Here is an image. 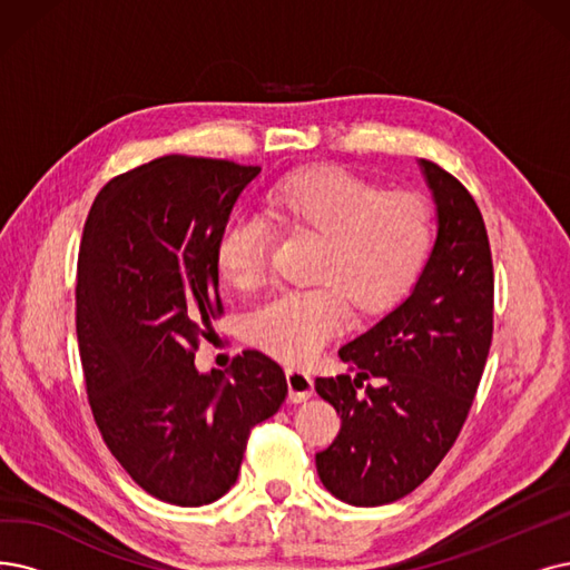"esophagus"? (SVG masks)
I'll return each mask as SVG.
<instances>
[{"label":"esophagus","instance_id":"obj_1","mask_svg":"<svg viewBox=\"0 0 570 570\" xmlns=\"http://www.w3.org/2000/svg\"><path fill=\"white\" fill-rule=\"evenodd\" d=\"M285 376H287V389H289V402L299 404L313 395V376L306 370L287 367Z\"/></svg>","mask_w":570,"mask_h":570}]
</instances>
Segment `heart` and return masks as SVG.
Instances as JSON below:
<instances>
[{"label": "heart", "instance_id": "1", "mask_svg": "<svg viewBox=\"0 0 570 570\" xmlns=\"http://www.w3.org/2000/svg\"><path fill=\"white\" fill-rule=\"evenodd\" d=\"M273 226L317 236L311 278L304 289H281L249 315V338L266 353L306 362L348 321V302L376 313L397 302L416 281L430 247V203L412 191H385L338 168H315L281 179L262 198ZM268 226L236 210L215 240L222 278L253 289L264 281Z\"/></svg>", "mask_w": 570, "mask_h": 570}]
</instances>
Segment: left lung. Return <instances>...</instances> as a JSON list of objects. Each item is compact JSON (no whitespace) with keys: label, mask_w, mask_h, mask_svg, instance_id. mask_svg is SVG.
<instances>
[{"label":"left lung","mask_w":570,"mask_h":570,"mask_svg":"<svg viewBox=\"0 0 570 570\" xmlns=\"http://www.w3.org/2000/svg\"><path fill=\"white\" fill-rule=\"evenodd\" d=\"M438 238L412 292L338 348L348 374L315 379L341 414L330 449L315 453L325 489L357 508L412 493L456 442L493 334V264L474 198L438 164L419 161ZM367 377L377 383L364 394Z\"/></svg>","instance_id":"1"}]
</instances>
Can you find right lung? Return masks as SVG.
<instances>
[{
  "instance_id": "1",
  "label": "right lung",
  "mask_w": 570,
  "mask_h": 570,
  "mask_svg": "<svg viewBox=\"0 0 570 570\" xmlns=\"http://www.w3.org/2000/svg\"><path fill=\"white\" fill-rule=\"evenodd\" d=\"M262 173L161 156L96 196L79 249L77 336L102 440L149 495L215 503L236 480L249 430L287 397L278 362L243 351L198 372L194 351L222 313L215 240Z\"/></svg>"
}]
</instances>
